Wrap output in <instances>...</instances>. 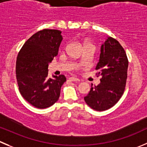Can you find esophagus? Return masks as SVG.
Returning a JSON list of instances; mask_svg holds the SVG:
<instances>
[{
	"instance_id": "esophagus-1",
	"label": "esophagus",
	"mask_w": 147,
	"mask_h": 147,
	"mask_svg": "<svg viewBox=\"0 0 147 147\" xmlns=\"http://www.w3.org/2000/svg\"><path fill=\"white\" fill-rule=\"evenodd\" d=\"M69 80L72 81V82H80V80H79L78 78H74V77L69 78Z\"/></svg>"
}]
</instances>
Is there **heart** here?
Returning <instances> with one entry per match:
<instances>
[{
  "instance_id": "b5f03b06",
  "label": "heart",
  "mask_w": 147,
  "mask_h": 147,
  "mask_svg": "<svg viewBox=\"0 0 147 147\" xmlns=\"http://www.w3.org/2000/svg\"><path fill=\"white\" fill-rule=\"evenodd\" d=\"M87 45H91V44H90V43H85V45H84V47L87 46Z\"/></svg>"
}]
</instances>
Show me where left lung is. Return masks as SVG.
Here are the masks:
<instances>
[{"instance_id":"8db88e82","label":"left lung","mask_w":147,"mask_h":147,"mask_svg":"<svg viewBox=\"0 0 147 147\" xmlns=\"http://www.w3.org/2000/svg\"><path fill=\"white\" fill-rule=\"evenodd\" d=\"M129 61L125 50L116 39L108 37L100 47L99 62L95 69L101 75L100 83L84 98L87 105L98 111L113 107L120 100L127 79Z\"/></svg>"}]
</instances>
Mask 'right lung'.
I'll return each instance as SVG.
<instances>
[{
    "mask_svg": "<svg viewBox=\"0 0 147 147\" xmlns=\"http://www.w3.org/2000/svg\"><path fill=\"white\" fill-rule=\"evenodd\" d=\"M62 31L44 29L31 36L18 53L16 74L23 98L37 108L50 107L58 100L65 75L48 78V67L58 54Z\"/></svg>",
    "mask_w": 147,
    "mask_h": 147,
    "instance_id": "right-lung-1",
    "label": "right lung"
}]
</instances>
